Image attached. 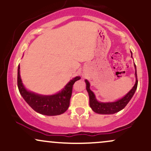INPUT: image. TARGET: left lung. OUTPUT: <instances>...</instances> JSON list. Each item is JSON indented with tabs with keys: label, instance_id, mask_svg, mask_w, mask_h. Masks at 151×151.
Here are the masks:
<instances>
[{
	"label": "left lung",
	"instance_id": "1",
	"mask_svg": "<svg viewBox=\"0 0 151 151\" xmlns=\"http://www.w3.org/2000/svg\"><path fill=\"white\" fill-rule=\"evenodd\" d=\"M131 58H132V52L131 51ZM135 67V77H136V83L133 88L128 92L124 97L119 99L115 101L112 102H101L96 99V96L93 92L90 89V84L87 79H85L86 89L89 93V106L91 109L95 112L99 114H114L120 111L128 104V103L134 95L135 91H136L137 86H138V80H137L136 67L134 64Z\"/></svg>",
	"mask_w": 151,
	"mask_h": 151
}]
</instances>
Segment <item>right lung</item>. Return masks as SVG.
<instances>
[{"label":"right lung","mask_w":151,"mask_h":151,"mask_svg":"<svg viewBox=\"0 0 151 151\" xmlns=\"http://www.w3.org/2000/svg\"><path fill=\"white\" fill-rule=\"evenodd\" d=\"M79 77L73 78L61 91L52 95H42L29 91L22 84L20 74V65L18 67V87L22 98L27 104L37 113L46 116H57L65 113L70 106L72 87Z\"/></svg>","instance_id":"add662e5"}]
</instances>
